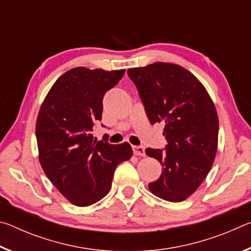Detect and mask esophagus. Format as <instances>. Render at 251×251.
<instances>
[{"instance_id": "1", "label": "esophagus", "mask_w": 251, "mask_h": 251, "mask_svg": "<svg viewBox=\"0 0 251 251\" xmlns=\"http://www.w3.org/2000/svg\"><path fill=\"white\" fill-rule=\"evenodd\" d=\"M133 151L136 156H145V148L142 146H133Z\"/></svg>"}]
</instances>
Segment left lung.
<instances>
[{
	"instance_id": "left-lung-1",
	"label": "left lung",
	"mask_w": 251,
	"mask_h": 251,
	"mask_svg": "<svg viewBox=\"0 0 251 251\" xmlns=\"http://www.w3.org/2000/svg\"><path fill=\"white\" fill-rule=\"evenodd\" d=\"M127 74L137 86L151 124L164 123L166 151H145L163 165L151 192L179 202L196 192L214 164L218 146L217 110L205 86L188 70L157 62Z\"/></svg>"
}]
</instances>
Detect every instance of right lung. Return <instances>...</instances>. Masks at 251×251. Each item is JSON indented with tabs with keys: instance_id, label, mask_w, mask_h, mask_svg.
<instances>
[{
	"instance_id": "obj_1",
	"label": "right lung",
	"mask_w": 251,
	"mask_h": 251,
	"mask_svg": "<svg viewBox=\"0 0 251 251\" xmlns=\"http://www.w3.org/2000/svg\"><path fill=\"white\" fill-rule=\"evenodd\" d=\"M124 73L75 67L59 76L41 105L35 127L41 166L75 206L86 207L104 198L116 167L133 156L128 143L112 145L91 134L101 120L105 93Z\"/></svg>"
}]
</instances>
